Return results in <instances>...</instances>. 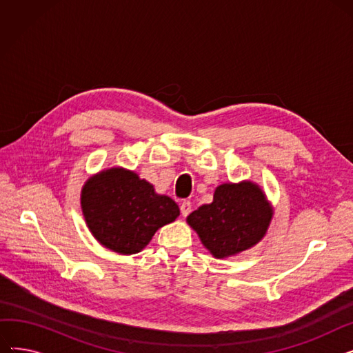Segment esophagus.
<instances>
[{
  "label": "esophagus",
  "mask_w": 353,
  "mask_h": 353,
  "mask_svg": "<svg viewBox=\"0 0 353 353\" xmlns=\"http://www.w3.org/2000/svg\"><path fill=\"white\" fill-rule=\"evenodd\" d=\"M180 212H181L183 217H186L188 214H190V212H192V203L188 201V200H184L181 205H180Z\"/></svg>",
  "instance_id": "obj_1"
}]
</instances>
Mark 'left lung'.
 Masks as SVG:
<instances>
[{"label":"left lung","mask_w":353,"mask_h":353,"mask_svg":"<svg viewBox=\"0 0 353 353\" xmlns=\"http://www.w3.org/2000/svg\"><path fill=\"white\" fill-rule=\"evenodd\" d=\"M273 208L259 184L243 180L216 188L213 201L186 219L201 245L216 259L252 249L266 236Z\"/></svg>","instance_id":"8db88e82"}]
</instances>
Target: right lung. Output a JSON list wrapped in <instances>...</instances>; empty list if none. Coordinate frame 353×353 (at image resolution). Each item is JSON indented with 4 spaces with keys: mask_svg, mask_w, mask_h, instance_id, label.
Wrapping results in <instances>:
<instances>
[{
    "mask_svg": "<svg viewBox=\"0 0 353 353\" xmlns=\"http://www.w3.org/2000/svg\"><path fill=\"white\" fill-rule=\"evenodd\" d=\"M80 200L91 234L120 254L141 252L160 228L180 214L173 199L156 193L152 183L124 167H110L88 177Z\"/></svg>",
    "mask_w": 353,
    "mask_h": 353,
    "instance_id": "add662e5",
    "label": "right lung"
}]
</instances>
